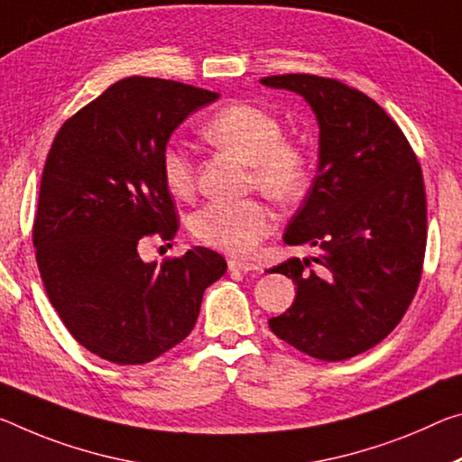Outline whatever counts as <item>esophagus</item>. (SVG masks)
Returning <instances> with one entry per match:
<instances>
[{
	"mask_svg": "<svg viewBox=\"0 0 462 462\" xmlns=\"http://www.w3.org/2000/svg\"><path fill=\"white\" fill-rule=\"evenodd\" d=\"M228 269L232 271V273H251V271H257L259 267L254 265V263H248L243 259H230Z\"/></svg>",
	"mask_w": 462,
	"mask_h": 462,
	"instance_id": "1",
	"label": "esophagus"
}]
</instances>
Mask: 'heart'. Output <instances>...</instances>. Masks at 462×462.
<instances>
[{"instance_id":"b5f03b06","label":"heart","mask_w":462,"mask_h":462,"mask_svg":"<svg viewBox=\"0 0 462 462\" xmlns=\"http://www.w3.org/2000/svg\"><path fill=\"white\" fill-rule=\"evenodd\" d=\"M199 134L209 145L246 162L251 185L271 199L294 201L309 187V153L283 139L280 119L265 108L246 102L228 105L211 115ZM160 174L172 195H189L195 187V160L185 148L168 143L160 156ZM191 228L205 245L230 254H248L273 230V216L259 199H216L195 211Z\"/></svg>"}]
</instances>
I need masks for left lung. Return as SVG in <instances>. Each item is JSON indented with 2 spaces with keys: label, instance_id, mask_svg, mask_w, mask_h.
Returning <instances> with one entry per match:
<instances>
[{
  "label": "left lung",
  "instance_id": "1",
  "mask_svg": "<svg viewBox=\"0 0 462 462\" xmlns=\"http://www.w3.org/2000/svg\"><path fill=\"white\" fill-rule=\"evenodd\" d=\"M261 84L304 97L317 115L319 172L285 228V245L319 248L312 261L271 269L296 300L269 328L302 354L341 362L401 323L421 280L428 208L415 152L380 105L333 78L285 73Z\"/></svg>",
  "mask_w": 462,
  "mask_h": 462
}]
</instances>
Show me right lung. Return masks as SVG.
Returning a JSON list of instances; mask_svg holds the SVG:
<instances>
[{
    "mask_svg": "<svg viewBox=\"0 0 462 462\" xmlns=\"http://www.w3.org/2000/svg\"><path fill=\"white\" fill-rule=\"evenodd\" d=\"M219 94L131 76L57 131L32 226L47 296L79 346L102 360H156L193 331L203 291L226 273L222 254L195 246L143 263V238L179 230L160 156L172 131Z\"/></svg>",
    "mask_w": 462,
    "mask_h": 462,
    "instance_id": "1",
    "label": "right lung"
}]
</instances>
